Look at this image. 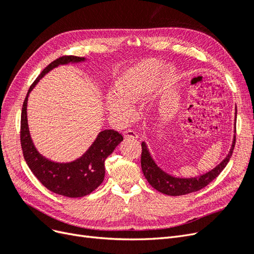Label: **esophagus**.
Wrapping results in <instances>:
<instances>
[{"mask_svg": "<svg viewBox=\"0 0 254 254\" xmlns=\"http://www.w3.org/2000/svg\"><path fill=\"white\" fill-rule=\"evenodd\" d=\"M124 136L126 139H137V133L131 129H128L126 131H124Z\"/></svg>", "mask_w": 254, "mask_h": 254, "instance_id": "esophagus-1", "label": "esophagus"}]
</instances>
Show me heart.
I'll return each mask as SVG.
<instances>
[{
	"mask_svg": "<svg viewBox=\"0 0 254 254\" xmlns=\"http://www.w3.org/2000/svg\"><path fill=\"white\" fill-rule=\"evenodd\" d=\"M162 64L156 59H146L128 68L115 81L114 94L107 97L110 113L121 120L128 121L133 117V106L148 93L152 82ZM175 71L167 70L165 78H174Z\"/></svg>",
	"mask_w": 254,
	"mask_h": 254,
	"instance_id": "heart-1",
	"label": "heart"
}]
</instances>
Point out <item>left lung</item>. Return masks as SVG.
Returning <instances> with one entry per match:
<instances>
[{
    "label": "left lung",
    "mask_w": 254,
    "mask_h": 254,
    "mask_svg": "<svg viewBox=\"0 0 254 254\" xmlns=\"http://www.w3.org/2000/svg\"><path fill=\"white\" fill-rule=\"evenodd\" d=\"M236 114V112H235ZM236 119V115H235ZM234 125H236V120ZM235 145V135L233 139V143L230 149L228 156L221 161V162L213 168L212 171L207 172L206 174L200 175L199 177L194 178H176L172 175H168L164 171L156 164L155 161L151 158L148 151L147 146L145 142H142V155H141V167L145 178L147 179L150 186L159 190L160 193L170 196H180L190 193H194L199 190L203 189L207 184L212 182L216 177L222 172V170L228 164L230 158L232 156V152Z\"/></svg>",
    "instance_id": "1"
}]
</instances>
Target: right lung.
Masks as SVG:
<instances>
[{"instance_id":"1","label":"right lung","mask_w":254,"mask_h":254,"mask_svg":"<svg viewBox=\"0 0 254 254\" xmlns=\"http://www.w3.org/2000/svg\"><path fill=\"white\" fill-rule=\"evenodd\" d=\"M77 56H63L51 63L30 86L21 113V146L28 167L43 186L51 191L65 197H83L101 186L105 177V161L123 141V135L113 129L103 130L89 149L77 160L68 163L54 162L37 150L27 124V99L32 91L45 74L58 65L84 61Z\"/></svg>"}]
</instances>
